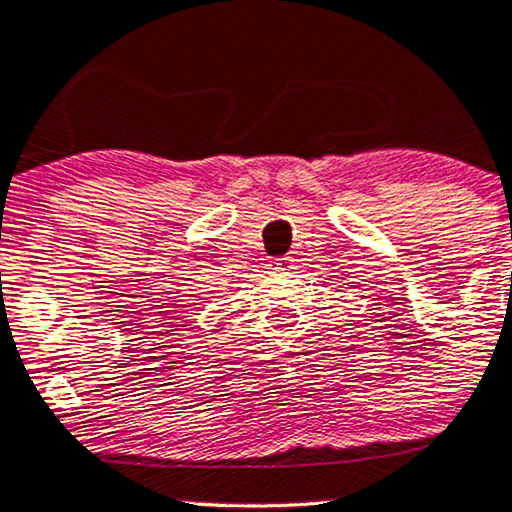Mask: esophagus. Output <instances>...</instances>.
I'll return each mask as SVG.
<instances>
[{
    "label": "esophagus",
    "mask_w": 512,
    "mask_h": 512,
    "mask_svg": "<svg viewBox=\"0 0 512 512\" xmlns=\"http://www.w3.org/2000/svg\"><path fill=\"white\" fill-rule=\"evenodd\" d=\"M292 267H295V264H292V260H288V257H278V260L271 262V269H274L276 274H288Z\"/></svg>",
    "instance_id": "1"
}]
</instances>
